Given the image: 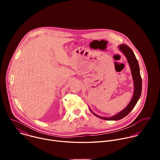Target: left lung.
I'll list each match as a JSON object with an SVG mask.
<instances>
[{
	"mask_svg": "<svg viewBox=\"0 0 160 160\" xmlns=\"http://www.w3.org/2000/svg\"><path fill=\"white\" fill-rule=\"evenodd\" d=\"M119 49L124 53L130 64L134 83V92L133 98L128 106L123 111L117 114L115 116H112L111 118H104L99 117L92 112L96 117L106 120H119L125 117L135 107V104L140 98L142 92V78L140 74L139 66L133 52L126 44L120 45L119 46Z\"/></svg>",
	"mask_w": 160,
	"mask_h": 160,
	"instance_id": "8db88e82",
	"label": "left lung"
}]
</instances>
